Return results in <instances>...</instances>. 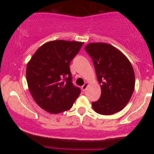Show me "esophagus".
<instances>
[{
    "label": "esophagus",
    "mask_w": 154,
    "mask_h": 154,
    "mask_svg": "<svg viewBox=\"0 0 154 154\" xmlns=\"http://www.w3.org/2000/svg\"><path fill=\"white\" fill-rule=\"evenodd\" d=\"M87 87H88V83H84V85H83V86H82V88H82V90H83V91H84L85 90H86V88H87Z\"/></svg>",
    "instance_id": "1"
}]
</instances>
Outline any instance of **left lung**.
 I'll return each mask as SVG.
<instances>
[{"label": "left lung", "mask_w": 154, "mask_h": 154, "mask_svg": "<svg viewBox=\"0 0 154 154\" xmlns=\"http://www.w3.org/2000/svg\"><path fill=\"white\" fill-rule=\"evenodd\" d=\"M85 50L92 59L101 94L92 102L97 113L112 115L125 108L135 88V74L131 63L120 51L106 43H89Z\"/></svg>", "instance_id": "obj_1"}]
</instances>
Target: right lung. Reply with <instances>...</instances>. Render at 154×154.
<instances>
[{
  "label": "right lung",
  "mask_w": 154,
  "mask_h": 154,
  "mask_svg": "<svg viewBox=\"0 0 154 154\" xmlns=\"http://www.w3.org/2000/svg\"><path fill=\"white\" fill-rule=\"evenodd\" d=\"M83 42L55 40L45 43L27 63L26 77L32 98L53 114L70 109L80 94L74 86L70 63Z\"/></svg>",
  "instance_id": "add662e5"
}]
</instances>
